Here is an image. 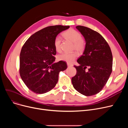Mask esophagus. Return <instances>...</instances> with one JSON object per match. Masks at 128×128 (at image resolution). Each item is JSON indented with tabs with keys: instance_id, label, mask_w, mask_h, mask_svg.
<instances>
[{
	"instance_id": "34e87169",
	"label": "esophagus",
	"mask_w": 128,
	"mask_h": 128,
	"mask_svg": "<svg viewBox=\"0 0 128 128\" xmlns=\"http://www.w3.org/2000/svg\"><path fill=\"white\" fill-rule=\"evenodd\" d=\"M67 64H68V67H71V66H72V64H70V63H67Z\"/></svg>"
}]
</instances>
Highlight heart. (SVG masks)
<instances>
[{
    "label": "heart",
    "instance_id": "heart-1",
    "mask_svg": "<svg viewBox=\"0 0 128 128\" xmlns=\"http://www.w3.org/2000/svg\"><path fill=\"white\" fill-rule=\"evenodd\" d=\"M63 35L67 39L74 43L73 49H75L79 53L82 52L85 49V43L82 39L81 34L74 29H70L64 32ZM54 46L57 52L61 50V39L59 36H56L54 40ZM77 56L76 52L72 53H63L58 56V58L60 60L72 63Z\"/></svg>",
    "mask_w": 128,
    "mask_h": 128
}]
</instances>
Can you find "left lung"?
<instances>
[{"label":"left lung","instance_id":"1","mask_svg":"<svg viewBox=\"0 0 128 128\" xmlns=\"http://www.w3.org/2000/svg\"><path fill=\"white\" fill-rule=\"evenodd\" d=\"M76 28L84 37L86 46L83 54L77 60L79 66H74L77 73L72 82L78 92L92 96L101 91L108 81L112 72V53L100 34L83 26H77Z\"/></svg>","mask_w":128,"mask_h":128}]
</instances>
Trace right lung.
I'll return each instance as SVG.
<instances>
[{
    "label": "right lung",
    "instance_id": "add662e5",
    "mask_svg": "<svg viewBox=\"0 0 128 128\" xmlns=\"http://www.w3.org/2000/svg\"><path fill=\"white\" fill-rule=\"evenodd\" d=\"M70 26L46 27L32 35L23 46L20 56V74L28 88L38 94L48 92L54 88L60 71L66 63H54L56 51L54 40Z\"/></svg>",
    "mask_w": 128,
    "mask_h": 128
}]
</instances>
